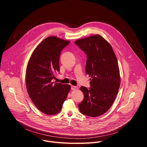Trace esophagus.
<instances>
[{
  "label": "esophagus",
  "mask_w": 147,
  "mask_h": 147,
  "mask_svg": "<svg viewBox=\"0 0 147 147\" xmlns=\"http://www.w3.org/2000/svg\"><path fill=\"white\" fill-rule=\"evenodd\" d=\"M77 88V87H76V86H71V89L72 90H76Z\"/></svg>",
  "instance_id": "1"
}]
</instances>
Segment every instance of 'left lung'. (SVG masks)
<instances>
[{
    "mask_svg": "<svg viewBox=\"0 0 147 147\" xmlns=\"http://www.w3.org/2000/svg\"><path fill=\"white\" fill-rule=\"evenodd\" d=\"M76 44L87 55L86 73L90 88L81 87L84 99L78 105L83 115L97 117L108 111L117 94L120 77L117 57L108 42L100 35L80 39Z\"/></svg>",
    "mask_w": 147,
    "mask_h": 147,
    "instance_id": "left-lung-1",
    "label": "left lung"
}]
</instances>
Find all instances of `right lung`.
<instances>
[{
  "label": "right lung",
  "instance_id": "right-lung-1",
  "mask_svg": "<svg viewBox=\"0 0 147 147\" xmlns=\"http://www.w3.org/2000/svg\"><path fill=\"white\" fill-rule=\"evenodd\" d=\"M70 42L49 36L38 45L28 63L26 74L28 94L38 109L46 115L58 113L70 90V85L53 81L60 71L61 51Z\"/></svg>",
  "mask_w": 147,
  "mask_h": 147
}]
</instances>
